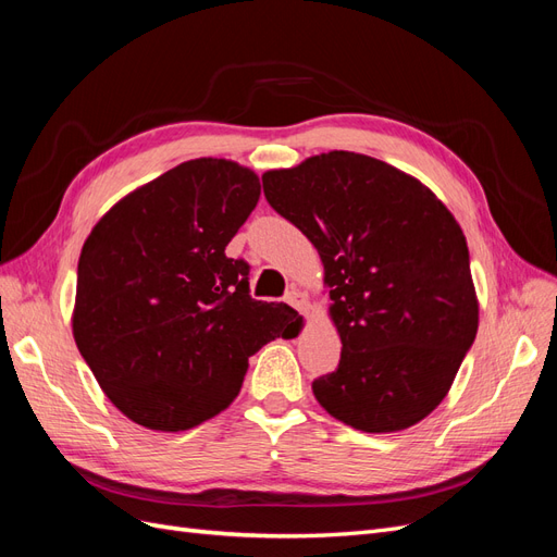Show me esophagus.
I'll use <instances>...</instances> for the list:
<instances>
[{
    "mask_svg": "<svg viewBox=\"0 0 557 557\" xmlns=\"http://www.w3.org/2000/svg\"><path fill=\"white\" fill-rule=\"evenodd\" d=\"M285 301H288V305L295 307L297 311H305L307 305H309V297H307V293H301L299 288H293L288 295H285Z\"/></svg>",
    "mask_w": 557,
    "mask_h": 557,
    "instance_id": "obj_1",
    "label": "esophagus"
}]
</instances>
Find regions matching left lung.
Masks as SVG:
<instances>
[{"label": "left lung", "instance_id": "obj_1", "mask_svg": "<svg viewBox=\"0 0 557 557\" xmlns=\"http://www.w3.org/2000/svg\"><path fill=\"white\" fill-rule=\"evenodd\" d=\"M262 185L323 260L342 360L313 381L318 404L362 432L420 423L479 330L462 227L428 185L348 150L264 172Z\"/></svg>", "mask_w": 557, "mask_h": 557}]
</instances>
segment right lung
Returning a JSON list of instances; mask_svg holds the SVG:
<instances>
[{
  "label": "right lung",
  "instance_id": "right-lung-1",
  "mask_svg": "<svg viewBox=\"0 0 557 557\" xmlns=\"http://www.w3.org/2000/svg\"><path fill=\"white\" fill-rule=\"evenodd\" d=\"M258 199L248 166L188 160L125 195L83 244L74 342L132 423L197 428L239 395L252 352L299 332L297 311L252 299L248 264L225 256Z\"/></svg>",
  "mask_w": 557,
  "mask_h": 557
}]
</instances>
